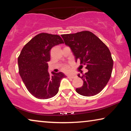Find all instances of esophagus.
<instances>
[{
    "instance_id": "1",
    "label": "esophagus",
    "mask_w": 131,
    "mask_h": 131,
    "mask_svg": "<svg viewBox=\"0 0 131 131\" xmlns=\"http://www.w3.org/2000/svg\"><path fill=\"white\" fill-rule=\"evenodd\" d=\"M76 76L75 75H69V76H67V78H70V79H74L76 78Z\"/></svg>"
}]
</instances>
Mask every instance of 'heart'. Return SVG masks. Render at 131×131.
I'll return each mask as SVG.
<instances>
[{
	"label": "heart",
	"instance_id": "b5f03b06",
	"mask_svg": "<svg viewBox=\"0 0 131 131\" xmlns=\"http://www.w3.org/2000/svg\"><path fill=\"white\" fill-rule=\"evenodd\" d=\"M61 69L64 72L67 73L69 72L70 70V66L68 65V64H65V65H63L62 66Z\"/></svg>",
	"mask_w": 131,
	"mask_h": 131
}]
</instances>
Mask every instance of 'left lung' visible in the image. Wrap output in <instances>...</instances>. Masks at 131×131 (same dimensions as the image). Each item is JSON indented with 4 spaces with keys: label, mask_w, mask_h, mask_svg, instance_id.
<instances>
[{
    "label": "left lung",
    "mask_w": 131,
    "mask_h": 131,
    "mask_svg": "<svg viewBox=\"0 0 131 131\" xmlns=\"http://www.w3.org/2000/svg\"><path fill=\"white\" fill-rule=\"evenodd\" d=\"M66 45L71 48L76 61L86 65L88 70L82 76V87L76 88L79 94L83 96H94L100 93L108 83L112 75L113 60L108 47L89 31L74 34L62 35Z\"/></svg>",
    "instance_id": "8db88e82"
}]
</instances>
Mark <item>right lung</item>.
Here are the masks:
<instances>
[{
  "label": "right lung",
  "instance_id": "1",
  "mask_svg": "<svg viewBox=\"0 0 131 131\" xmlns=\"http://www.w3.org/2000/svg\"><path fill=\"white\" fill-rule=\"evenodd\" d=\"M64 42L59 35L42 33L32 38L21 50L18 58L19 73L27 90L39 99H48L58 92L62 72L48 73L50 50Z\"/></svg>",
  "mask_w": 131,
  "mask_h": 131
}]
</instances>
